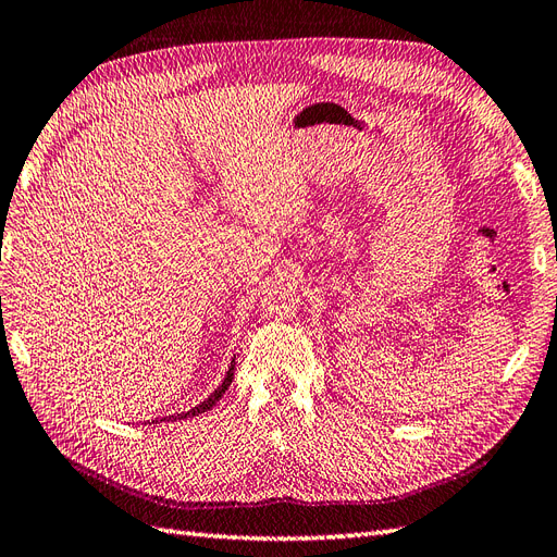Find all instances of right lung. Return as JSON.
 <instances>
[{
    "label": "right lung",
    "mask_w": 557,
    "mask_h": 557,
    "mask_svg": "<svg viewBox=\"0 0 557 557\" xmlns=\"http://www.w3.org/2000/svg\"><path fill=\"white\" fill-rule=\"evenodd\" d=\"M233 369H235V357L231 359V367H228V371H226V375H224V380H221V385L208 396V399L205 401H200L198 406H194L190 410H186V412H177V416H170V418H161V420H151L153 424L156 422H177V420H186V418H194V416H200V412H208L212 406H216V401L221 399V396L226 394V389L231 387V383H233ZM149 422V424H151Z\"/></svg>",
    "instance_id": "1"
}]
</instances>
